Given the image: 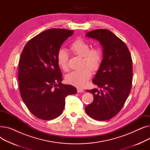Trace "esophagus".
<instances>
[{
  "mask_svg": "<svg viewBox=\"0 0 150 150\" xmlns=\"http://www.w3.org/2000/svg\"><path fill=\"white\" fill-rule=\"evenodd\" d=\"M83 90L82 89L80 88H77V92L78 93H81V92H83Z\"/></svg>",
  "mask_w": 150,
  "mask_h": 150,
  "instance_id": "1",
  "label": "esophagus"
}]
</instances>
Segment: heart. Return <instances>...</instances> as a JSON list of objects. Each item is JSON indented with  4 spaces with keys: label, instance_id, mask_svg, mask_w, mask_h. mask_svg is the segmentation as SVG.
<instances>
[{
    "label": "heart",
    "instance_id": "obj_1",
    "mask_svg": "<svg viewBox=\"0 0 150 150\" xmlns=\"http://www.w3.org/2000/svg\"><path fill=\"white\" fill-rule=\"evenodd\" d=\"M70 49L76 55L83 57V66H88L93 71H96L100 68L103 54L98 47L90 49L88 42L81 39H77L71 44ZM57 62L63 70L66 72L69 70V57L66 50L61 49L58 51ZM85 67L80 70L73 71L69 73L66 76V81L77 87H84L92 75L91 69Z\"/></svg>",
    "mask_w": 150,
    "mask_h": 150
}]
</instances>
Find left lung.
<instances>
[{"label":"left lung","mask_w":150,"mask_h":150,"mask_svg":"<svg viewBox=\"0 0 150 150\" xmlns=\"http://www.w3.org/2000/svg\"><path fill=\"white\" fill-rule=\"evenodd\" d=\"M86 36L99 41L103 49V59L92 80L101 89L87 90L92 93L93 100L85 107V111L95 120H109L119 112L129 94L131 56L127 45L108 30H94Z\"/></svg>","instance_id":"left-lung-1"}]
</instances>
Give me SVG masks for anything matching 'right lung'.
Wrapping results in <instances>:
<instances>
[{
	"label": "right lung",
	"mask_w": 150,
	"mask_h": 150,
	"mask_svg": "<svg viewBox=\"0 0 150 150\" xmlns=\"http://www.w3.org/2000/svg\"><path fill=\"white\" fill-rule=\"evenodd\" d=\"M73 33L61 28L45 30L31 39L22 52L18 69L21 96L29 111L40 119L59 116L66 97L76 93L74 86L62 84L57 62L61 45Z\"/></svg>",
	"instance_id": "1"
}]
</instances>
